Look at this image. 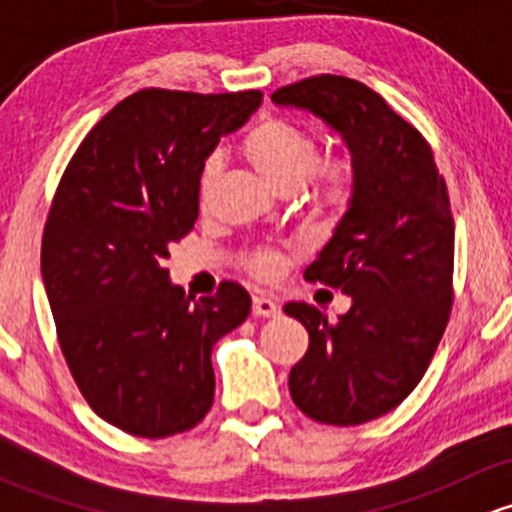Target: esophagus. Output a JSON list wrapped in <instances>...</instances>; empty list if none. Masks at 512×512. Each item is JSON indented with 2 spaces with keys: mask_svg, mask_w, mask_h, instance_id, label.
Listing matches in <instances>:
<instances>
[{
  "mask_svg": "<svg viewBox=\"0 0 512 512\" xmlns=\"http://www.w3.org/2000/svg\"><path fill=\"white\" fill-rule=\"evenodd\" d=\"M252 314H257V317H277L280 307L270 297H252Z\"/></svg>",
  "mask_w": 512,
  "mask_h": 512,
  "instance_id": "esophagus-1",
  "label": "esophagus"
}]
</instances>
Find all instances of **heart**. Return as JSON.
Returning <instances> with one entry per match:
<instances>
[{"instance_id": "b5f03b06", "label": "heart", "mask_w": 512, "mask_h": 512, "mask_svg": "<svg viewBox=\"0 0 512 512\" xmlns=\"http://www.w3.org/2000/svg\"><path fill=\"white\" fill-rule=\"evenodd\" d=\"M245 151L257 170L280 190L297 188L319 158L314 138L282 118H265L255 128H250L245 136ZM220 170H223L220 153L205 158L198 180L200 200H208ZM314 170L307 190L309 203L317 205L319 210H332V213L347 208L356 193V168L352 160L332 158ZM245 267L257 280H275L285 267V257L272 247H257L245 255Z\"/></svg>"}]
</instances>
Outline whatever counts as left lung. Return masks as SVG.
<instances>
[{"label":"left lung","instance_id":"1","mask_svg":"<svg viewBox=\"0 0 512 512\" xmlns=\"http://www.w3.org/2000/svg\"><path fill=\"white\" fill-rule=\"evenodd\" d=\"M277 106L322 118L342 136L356 193L304 280L342 289L347 314L285 304L309 332L289 371L302 414L329 426H359L394 411L426 374L453 304V215L431 146L369 86L312 76L277 89Z\"/></svg>","mask_w":512,"mask_h":512}]
</instances>
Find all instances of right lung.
Returning a JSON list of instances; mask_svg holds the SVG:
<instances>
[{"label":"right lung","mask_w":512,"mask_h":512,"mask_svg":"<svg viewBox=\"0 0 512 512\" xmlns=\"http://www.w3.org/2000/svg\"><path fill=\"white\" fill-rule=\"evenodd\" d=\"M260 103V91H136L91 128L61 175L41 242L59 347L91 409L131 436H175L203 421L215 342L250 314L237 282L195 302L163 262L198 220L205 158Z\"/></svg>","instance_id":"1"}]
</instances>
